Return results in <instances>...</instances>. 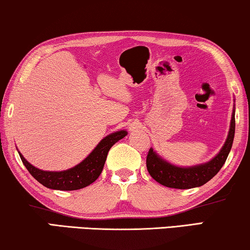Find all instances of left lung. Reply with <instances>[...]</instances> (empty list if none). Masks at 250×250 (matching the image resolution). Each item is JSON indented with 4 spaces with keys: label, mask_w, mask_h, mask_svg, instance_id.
<instances>
[{
    "label": "left lung",
    "mask_w": 250,
    "mask_h": 250,
    "mask_svg": "<svg viewBox=\"0 0 250 250\" xmlns=\"http://www.w3.org/2000/svg\"><path fill=\"white\" fill-rule=\"evenodd\" d=\"M234 131L235 118L233 111L228 139L221 151L210 162L203 164V165L188 167V168L170 165L169 163L157 156V153L150 148L148 156H146L148 172L152 179L158 183L168 188H174V189H191V188L204 186L205 183L213 179L224 165L232 148Z\"/></svg>",
    "instance_id": "obj_1"
}]
</instances>
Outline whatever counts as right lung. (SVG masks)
I'll return each mask as SVG.
<instances>
[{
	"mask_svg": "<svg viewBox=\"0 0 250 250\" xmlns=\"http://www.w3.org/2000/svg\"><path fill=\"white\" fill-rule=\"evenodd\" d=\"M126 134H127L126 131H119L105 136L83 162L73 168L62 172H46L39 169L30 165L20 152L19 156L34 179H36L44 187L63 191L83 189L93 183L100 176L107 159L108 151L116 142L126 136Z\"/></svg>",
	"mask_w": 250,
	"mask_h": 250,
	"instance_id": "add662e5",
	"label": "right lung"
}]
</instances>
